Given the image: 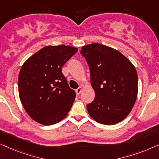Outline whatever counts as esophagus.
Masks as SVG:
<instances>
[{"label": "esophagus", "mask_w": 159, "mask_h": 159, "mask_svg": "<svg viewBox=\"0 0 159 159\" xmlns=\"http://www.w3.org/2000/svg\"><path fill=\"white\" fill-rule=\"evenodd\" d=\"M81 91H82V88H81V87H79V89H77L76 90H75V92H76V94H77L78 96L80 94V93H81Z\"/></svg>", "instance_id": "obj_1"}]
</instances>
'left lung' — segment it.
Wrapping results in <instances>:
<instances>
[{"label": "left lung", "instance_id": "8db88e82", "mask_svg": "<svg viewBox=\"0 0 159 159\" xmlns=\"http://www.w3.org/2000/svg\"><path fill=\"white\" fill-rule=\"evenodd\" d=\"M95 92L87 104L90 117L103 125H111L127 117L137 99L138 86L135 67L115 49L93 43L82 47Z\"/></svg>", "mask_w": 159, "mask_h": 159}]
</instances>
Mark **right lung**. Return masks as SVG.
I'll list each match as a JSON object with an SVG mask.
<instances>
[{
    "instance_id": "add662e5",
    "label": "right lung",
    "mask_w": 159,
    "mask_h": 159,
    "mask_svg": "<svg viewBox=\"0 0 159 159\" xmlns=\"http://www.w3.org/2000/svg\"><path fill=\"white\" fill-rule=\"evenodd\" d=\"M77 52L78 48L63 44L46 46L22 65L18 78L19 98L38 123L54 125L68 115L75 92L68 86L62 67Z\"/></svg>"
}]
</instances>
